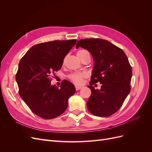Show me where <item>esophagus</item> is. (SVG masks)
I'll return each instance as SVG.
<instances>
[{"label": "esophagus", "mask_w": 152, "mask_h": 152, "mask_svg": "<svg viewBox=\"0 0 152 152\" xmlns=\"http://www.w3.org/2000/svg\"><path fill=\"white\" fill-rule=\"evenodd\" d=\"M82 88V87H81V86H75V89H76L77 91H79V90H80Z\"/></svg>", "instance_id": "34e87169"}]
</instances>
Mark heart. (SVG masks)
Segmentation results:
<instances>
[{"instance_id":"obj_1","label":"heart","mask_w":152,"mask_h":152,"mask_svg":"<svg viewBox=\"0 0 152 152\" xmlns=\"http://www.w3.org/2000/svg\"><path fill=\"white\" fill-rule=\"evenodd\" d=\"M84 54H89V53L86 50H79L77 52V56H80ZM86 77L85 73H73L70 76V79L77 84H80L82 82V79Z\"/></svg>"}]
</instances>
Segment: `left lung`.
<instances>
[{"label":"left lung","instance_id":"1","mask_svg":"<svg viewBox=\"0 0 152 152\" xmlns=\"http://www.w3.org/2000/svg\"><path fill=\"white\" fill-rule=\"evenodd\" d=\"M79 47L88 50L94 59L91 81L88 87L91 95L87 102L89 111L96 116L108 117L121 107L131 91L132 68L123 50L109 41L86 39L78 41ZM99 81L101 89L91 86Z\"/></svg>","mask_w":152,"mask_h":152}]
</instances>
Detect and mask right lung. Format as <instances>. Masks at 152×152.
<instances>
[{"mask_svg":"<svg viewBox=\"0 0 152 152\" xmlns=\"http://www.w3.org/2000/svg\"><path fill=\"white\" fill-rule=\"evenodd\" d=\"M77 41L36 44L21 59L16 75L19 94L32 112L41 118L60 115L67 108L68 99L75 93L70 82L64 80L59 88L50 84V76L61 68L64 58Z\"/></svg>","mask_w":152,"mask_h":152,"instance_id":"1","label":"right lung"}]
</instances>
